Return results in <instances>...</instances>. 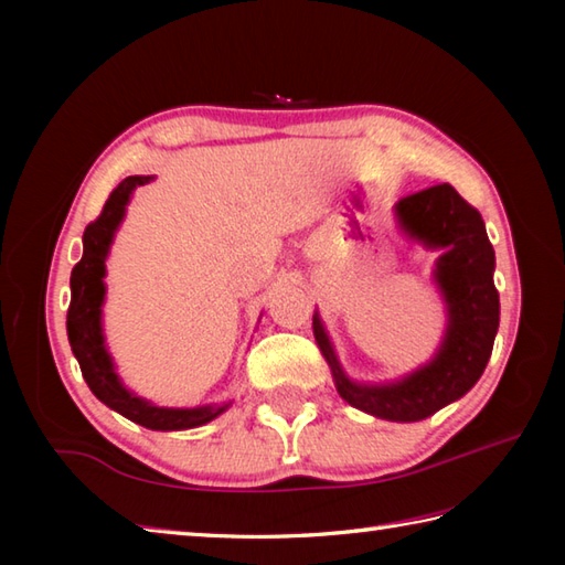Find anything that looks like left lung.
<instances>
[{
    "label": "left lung",
    "mask_w": 565,
    "mask_h": 565,
    "mask_svg": "<svg viewBox=\"0 0 565 565\" xmlns=\"http://www.w3.org/2000/svg\"><path fill=\"white\" fill-rule=\"evenodd\" d=\"M394 214L411 242L441 252L434 281L444 296L448 319L434 359L396 381L359 384L341 369L319 311H313V339L347 404L369 416L411 424L434 416L476 386L491 359L501 303L493 284L495 254L483 218L451 184L404 196Z\"/></svg>",
    "instance_id": "obj_1"
}]
</instances>
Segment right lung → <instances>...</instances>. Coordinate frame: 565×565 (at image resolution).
Segmentation results:
<instances>
[{
	"label": "right lung",
	"mask_w": 565,
	"mask_h": 565,
	"mask_svg": "<svg viewBox=\"0 0 565 565\" xmlns=\"http://www.w3.org/2000/svg\"><path fill=\"white\" fill-rule=\"evenodd\" d=\"M154 177H127L111 191L107 204H104L97 222L84 228V254L82 262L72 269V303L66 311V337L72 343V353L79 361L82 376L102 404L117 411L134 424L151 428V431H186V428L204 426L232 406L226 404H206L194 408H171L157 406L141 398L121 384L114 366V359L104 341L102 327V306L107 296V256L114 242V234L124 222L131 194L137 186H145Z\"/></svg>",
	"instance_id": "add662e5"
}]
</instances>
